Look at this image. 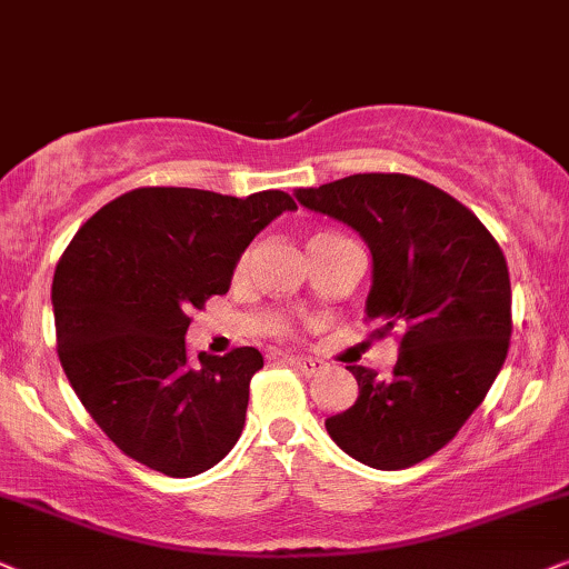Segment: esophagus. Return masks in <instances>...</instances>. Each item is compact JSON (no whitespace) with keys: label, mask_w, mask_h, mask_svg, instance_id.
<instances>
[{"label":"esophagus","mask_w":569,"mask_h":569,"mask_svg":"<svg viewBox=\"0 0 569 569\" xmlns=\"http://www.w3.org/2000/svg\"><path fill=\"white\" fill-rule=\"evenodd\" d=\"M286 362H289L293 370H299L301 376H315V372H318V370L322 368V362H320V359H315V357H297V355H286Z\"/></svg>","instance_id":"1"}]
</instances>
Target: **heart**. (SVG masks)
Segmentation results:
<instances>
[{"label":"heart","instance_id":"b5f03b06","mask_svg":"<svg viewBox=\"0 0 569 569\" xmlns=\"http://www.w3.org/2000/svg\"><path fill=\"white\" fill-rule=\"evenodd\" d=\"M322 236H328V233H322ZM315 239H320V236H315ZM243 264H247V257H243V260H241V262H239V270H241V268H243Z\"/></svg>","mask_w":569,"mask_h":569}]
</instances>
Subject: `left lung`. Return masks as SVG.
I'll return each mask as SVG.
<instances>
[{"label": "left lung", "mask_w": 569, "mask_h": 569, "mask_svg": "<svg viewBox=\"0 0 569 569\" xmlns=\"http://www.w3.org/2000/svg\"><path fill=\"white\" fill-rule=\"evenodd\" d=\"M299 204L362 236L372 254V336H399L388 376L349 365L359 397L326 420L333 441L376 470L443 449L486 399L512 336V289L499 243L455 197L401 172H357Z\"/></svg>", "instance_id": "obj_1"}]
</instances>
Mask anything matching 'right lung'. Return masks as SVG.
<instances>
[{"instance_id": "obj_1", "label": "right lung", "mask_w": 569, "mask_h": 569, "mask_svg": "<svg viewBox=\"0 0 569 569\" xmlns=\"http://www.w3.org/2000/svg\"><path fill=\"white\" fill-rule=\"evenodd\" d=\"M286 191L247 199L147 186L112 199L78 228L52 280L57 355L107 438L170 478H191L239 441L254 347L191 362V309L226 293L251 239L280 212Z\"/></svg>"}]
</instances>
